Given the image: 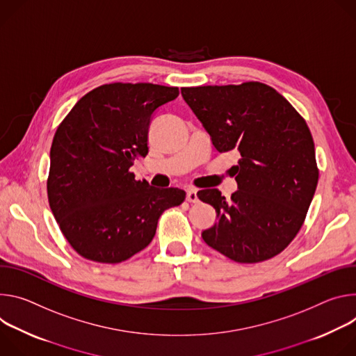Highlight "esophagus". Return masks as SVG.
Masks as SVG:
<instances>
[{
    "mask_svg": "<svg viewBox=\"0 0 356 356\" xmlns=\"http://www.w3.org/2000/svg\"><path fill=\"white\" fill-rule=\"evenodd\" d=\"M186 201H188V202H192V204L198 202V193H196V189L189 188V189L186 191Z\"/></svg>",
    "mask_w": 356,
    "mask_h": 356,
    "instance_id": "1",
    "label": "esophagus"
}]
</instances>
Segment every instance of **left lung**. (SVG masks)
<instances>
[{
    "label": "left lung",
    "instance_id": "1",
    "mask_svg": "<svg viewBox=\"0 0 356 356\" xmlns=\"http://www.w3.org/2000/svg\"><path fill=\"white\" fill-rule=\"evenodd\" d=\"M181 95L219 152L241 154L230 170L239 188L230 200L215 188L198 192L218 213L202 239L238 263L277 256L301 229L318 184L305 120L277 90L260 82L182 88Z\"/></svg>",
    "mask_w": 356,
    "mask_h": 356
}]
</instances>
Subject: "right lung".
Returning a JSON list of instances; mask_svg holds the SVG:
<instances>
[{"label": "right lung", "mask_w": 356, "mask_h": 356, "mask_svg": "<svg viewBox=\"0 0 356 356\" xmlns=\"http://www.w3.org/2000/svg\"><path fill=\"white\" fill-rule=\"evenodd\" d=\"M178 88L152 83L103 85L79 100L59 124L47 182L52 213L82 257L115 264L145 249L164 211L185 192L137 181L130 171L148 154L154 111Z\"/></svg>", "instance_id": "1"}]
</instances>
